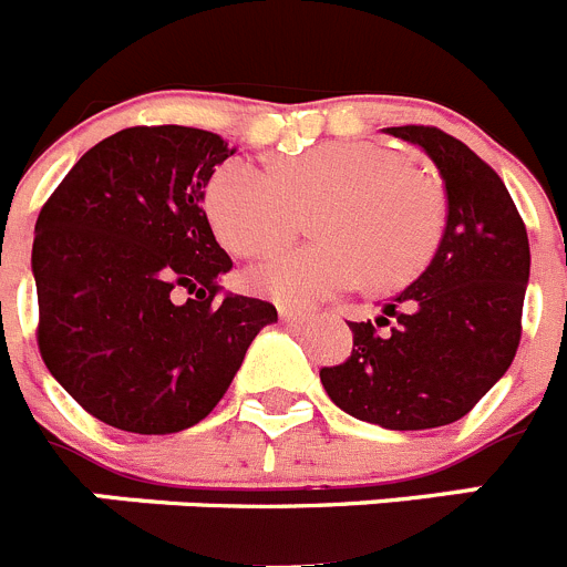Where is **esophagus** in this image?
<instances>
[{"label":"esophagus","mask_w":567,"mask_h":567,"mask_svg":"<svg viewBox=\"0 0 567 567\" xmlns=\"http://www.w3.org/2000/svg\"><path fill=\"white\" fill-rule=\"evenodd\" d=\"M280 320H284V323H303V320H307V312L284 307V309H280Z\"/></svg>","instance_id":"obj_1"}]
</instances>
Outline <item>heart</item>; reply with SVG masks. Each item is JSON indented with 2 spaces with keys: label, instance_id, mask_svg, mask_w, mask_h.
<instances>
[{
  "label": "heart",
  "instance_id": "heart-1",
  "mask_svg": "<svg viewBox=\"0 0 567 567\" xmlns=\"http://www.w3.org/2000/svg\"><path fill=\"white\" fill-rule=\"evenodd\" d=\"M320 200V240L287 249L249 272L258 295L309 307L360 278L374 289L412 280L432 260L445 221L443 195L400 150L374 142H320L275 169L233 158L207 184L209 224L224 247L255 258L287 244L300 209Z\"/></svg>",
  "mask_w": 567,
  "mask_h": 567
}]
</instances>
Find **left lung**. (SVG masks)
<instances>
[{
	"label": "left lung",
	"instance_id": "obj_1",
	"mask_svg": "<svg viewBox=\"0 0 567 567\" xmlns=\"http://www.w3.org/2000/svg\"><path fill=\"white\" fill-rule=\"evenodd\" d=\"M389 135L425 150L440 169L449 218L432 264L378 320H349L352 354L320 369L334 405L394 432L449 425L508 372L523 334L528 233L488 164L440 127Z\"/></svg>",
	"mask_w": 567,
	"mask_h": 567
}]
</instances>
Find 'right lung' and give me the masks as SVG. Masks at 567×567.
<instances>
[{
    "instance_id": "right-lung-1",
    "label": "right lung",
    "mask_w": 567,
    "mask_h": 567,
    "mask_svg": "<svg viewBox=\"0 0 567 567\" xmlns=\"http://www.w3.org/2000/svg\"><path fill=\"white\" fill-rule=\"evenodd\" d=\"M235 150L207 130L127 127L90 147L44 202L33 238L37 343L102 423L173 434L213 412L269 300L221 295L233 269L204 187Z\"/></svg>"
}]
</instances>
